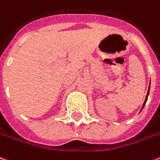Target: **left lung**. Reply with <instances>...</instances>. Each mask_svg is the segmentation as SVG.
I'll use <instances>...</instances> for the list:
<instances>
[{
  "instance_id": "8db88e82",
  "label": "left lung",
  "mask_w": 160,
  "mask_h": 160,
  "mask_svg": "<svg viewBox=\"0 0 160 160\" xmlns=\"http://www.w3.org/2000/svg\"><path fill=\"white\" fill-rule=\"evenodd\" d=\"M149 86H150V85H149ZM148 94H149V88H148V93H147V96H146V99H145V102H144V103H143V105H142V108H143V107H144V106H145V104H146V102H147V100H148Z\"/></svg>"
}]
</instances>
